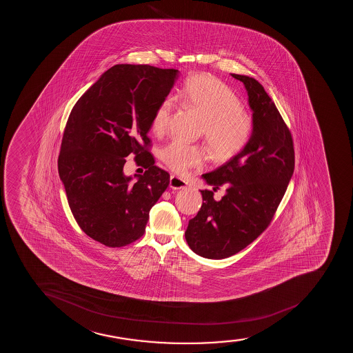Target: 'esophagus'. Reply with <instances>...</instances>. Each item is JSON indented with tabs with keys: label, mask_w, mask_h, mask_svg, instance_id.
I'll list each match as a JSON object with an SVG mask.
<instances>
[{
	"label": "esophagus",
	"mask_w": 353,
	"mask_h": 353,
	"mask_svg": "<svg viewBox=\"0 0 353 353\" xmlns=\"http://www.w3.org/2000/svg\"><path fill=\"white\" fill-rule=\"evenodd\" d=\"M188 183L183 180V179L179 178L176 175H170V187L173 190H181V188H186Z\"/></svg>",
	"instance_id": "1"
}]
</instances>
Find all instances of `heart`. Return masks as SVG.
I'll return each instance as SVG.
<instances>
[{"instance_id": "obj_1", "label": "heart", "mask_w": 353, "mask_h": 353, "mask_svg": "<svg viewBox=\"0 0 353 353\" xmlns=\"http://www.w3.org/2000/svg\"><path fill=\"white\" fill-rule=\"evenodd\" d=\"M176 99L191 107L203 118L201 130L208 146L220 160L232 158L246 146L253 120L241 108L234 90L211 74H196L188 77L179 90ZM174 108L173 97L159 102L152 117V130L163 133L168 127ZM162 161L178 174H187L193 168H201L208 159L206 148L174 139L162 147Z\"/></svg>"}]
</instances>
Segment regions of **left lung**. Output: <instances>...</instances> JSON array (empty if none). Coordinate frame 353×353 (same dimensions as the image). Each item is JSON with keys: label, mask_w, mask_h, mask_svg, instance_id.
I'll return each mask as SVG.
<instances>
[{"label": "left lung", "mask_w": 353, "mask_h": 353, "mask_svg": "<svg viewBox=\"0 0 353 353\" xmlns=\"http://www.w3.org/2000/svg\"><path fill=\"white\" fill-rule=\"evenodd\" d=\"M231 75L246 88L253 130L238 154L203 174L213 191L226 187L219 201L200 191L203 206L185 232L192 251L207 259L233 256L268 228L294 170L292 135L274 102L256 79Z\"/></svg>", "instance_id": "8db88e82"}]
</instances>
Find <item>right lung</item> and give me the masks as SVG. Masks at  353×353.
Wrapping results in <instances>:
<instances>
[{
	"label": "right lung",
	"instance_id": "add662e5",
	"mask_svg": "<svg viewBox=\"0 0 353 353\" xmlns=\"http://www.w3.org/2000/svg\"><path fill=\"white\" fill-rule=\"evenodd\" d=\"M178 69L115 65L105 70L70 112L57 160L70 211L85 234L121 248L145 233L150 211L170 183L147 147L155 107L170 94ZM130 152L147 168L127 177Z\"/></svg>",
	"mask_w": 353,
	"mask_h": 353
}]
</instances>
